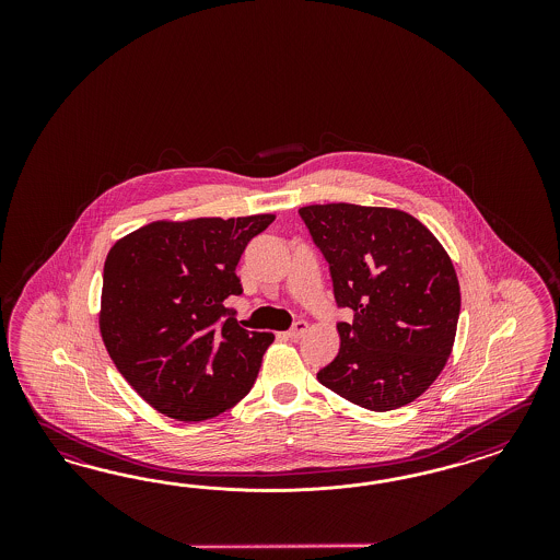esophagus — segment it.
Instances as JSON below:
<instances>
[{
  "label": "esophagus",
  "instance_id": "obj_1",
  "mask_svg": "<svg viewBox=\"0 0 560 560\" xmlns=\"http://www.w3.org/2000/svg\"><path fill=\"white\" fill-rule=\"evenodd\" d=\"M305 330H307V323L300 320V323L293 324V328L289 330L288 337L291 340H300L302 337H304Z\"/></svg>",
  "mask_w": 560,
  "mask_h": 560
}]
</instances>
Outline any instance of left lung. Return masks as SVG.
<instances>
[{
	"mask_svg": "<svg viewBox=\"0 0 560 560\" xmlns=\"http://www.w3.org/2000/svg\"><path fill=\"white\" fill-rule=\"evenodd\" d=\"M328 260L340 349L318 382L357 407L386 412L417 400L452 355L459 283L452 258L421 221L400 209L307 205L300 209Z\"/></svg>",
	"mask_w": 560,
	"mask_h": 560,
	"instance_id": "obj_1",
	"label": "left lung"
}]
</instances>
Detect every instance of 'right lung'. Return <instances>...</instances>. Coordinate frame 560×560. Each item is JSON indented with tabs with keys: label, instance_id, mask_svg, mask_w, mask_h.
I'll return each mask as SVG.
<instances>
[{
	"label": "right lung",
	"instance_id": "right-lung-1",
	"mask_svg": "<svg viewBox=\"0 0 560 560\" xmlns=\"http://www.w3.org/2000/svg\"><path fill=\"white\" fill-rule=\"evenodd\" d=\"M275 215L153 221L120 237L102 275L101 335L120 375L158 412L197 423L237 405L275 335L246 330L225 300Z\"/></svg>",
	"mask_w": 560,
	"mask_h": 560
}]
</instances>
